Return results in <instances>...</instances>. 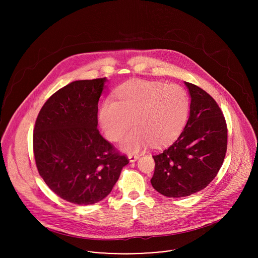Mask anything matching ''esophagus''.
Masks as SVG:
<instances>
[{
  "mask_svg": "<svg viewBox=\"0 0 258 258\" xmlns=\"http://www.w3.org/2000/svg\"><path fill=\"white\" fill-rule=\"evenodd\" d=\"M129 160L130 162H135L136 160L139 159V155H136V154H129Z\"/></svg>",
  "mask_w": 258,
  "mask_h": 258,
  "instance_id": "esophagus-1",
  "label": "esophagus"
}]
</instances>
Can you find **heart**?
<instances>
[{"label":"heart","instance_id":"b5f03b06","mask_svg":"<svg viewBox=\"0 0 258 258\" xmlns=\"http://www.w3.org/2000/svg\"><path fill=\"white\" fill-rule=\"evenodd\" d=\"M118 101H103L99 120L105 135L119 140L132 124L136 126L122 139L127 151H138L148 142L162 146L176 139L184 129L189 98L183 86L158 81L136 80L117 91Z\"/></svg>","mask_w":258,"mask_h":258}]
</instances>
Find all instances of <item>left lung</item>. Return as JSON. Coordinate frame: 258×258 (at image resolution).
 <instances>
[{
    "label": "left lung",
    "mask_w": 258,
    "mask_h": 258,
    "mask_svg": "<svg viewBox=\"0 0 258 258\" xmlns=\"http://www.w3.org/2000/svg\"><path fill=\"white\" fill-rule=\"evenodd\" d=\"M191 100L189 117L179 138L153 156V187L169 198L205 188L218 175L227 148V126L217 101L201 87L184 82Z\"/></svg>",
    "instance_id": "obj_1"
}]
</instances>
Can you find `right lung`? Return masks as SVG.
I'll use <instances>...</instances> for the list:
<instances>
[{"label":"right lung","instance_id":"obj_1","mask_svg":"<svg viewBox=\"0 0 258 258\" xmlns=\"http://www.w3.org/2000/svg\"><path fill=\"white\" fill-rule=\"evenodd\" d=\"M105 81L78 80L60 88L43 104L34 128L39 176L54 194L75 205L102 201L129 163L97 129Z\"/></svg>","mask_w":258,"mask_h":258}]
</instances>
